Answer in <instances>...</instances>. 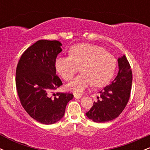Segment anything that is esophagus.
<instances>
[{
	"instance_id": "obj_1",
	"label": "esophagus",
	"mask_w": 150,
	"mask_h": 150,
	"mask_svg": "<svg viewBox=\"0 0 150 150\" xmlns=\"http://www.w3.org/2000/svg\"><path fill=\"white\" fill-rule=\"evenodd\" d=\"M74 97H75V99H80V98L82 97V95H80V94H74Z\"/></svg>"
}]
</instances>
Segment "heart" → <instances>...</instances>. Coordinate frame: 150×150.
Listing matches in <instances>:
<instances>
[{
	"label": "heart",
	"mask_w": 150,
	"mask_h": 150,
	"mask_svg": "<svg viewBox=\"0 0 150 150\" xmlns=\"http://www.w3.org/2000/svg\"><path fill=\"white\" fill-rule=\"evenodd\" d=\"M68 57H58L55 68L60 76L69 80L80 70L82 73L67 85L68 90L81 93L91 84L101 87L112 78L116 66L115 58L101 46L90 44L73 46Z\"/></svg>",
	"instance_id": "heart-1"
}]
</instances>
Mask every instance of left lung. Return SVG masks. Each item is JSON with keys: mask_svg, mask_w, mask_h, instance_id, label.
Here are the masks:
<instances>
[{"mask_svg": "<svg viewBox=\"0 0 150 150\" xmlns=\"http://www.w3.org/2000/svg\"><path fill=\"white\" fill-rule=\"evenodd\" d=\"M118 73L110 85L99 92L98 101L86 113L96 123H104L117 118L123 111L130 99L132 75L130 65L125 55L118 58Z\"/></svg>", "mask_w": 150, "mask_h": 150, "instance_id": "left-lung-1", "label": "left lung"}]
</instances>
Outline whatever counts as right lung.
Here are the masks:
<instances>
[{
	"label": "right lung",
	"mask_w": 150,
	"mask_h": 150,
	"mask_svg": "<svg viewBox=\"0 0 150 150\" xmlns=\"http://www.w3.org/2000/svg\"><path fill=\"white\" fill-rule=\"evenodd\" d=\"M58 41L39 40L22 53L16 69V87L22 106L43 124L56 123L64 116L70 93L53 91L63 85L56 75L55 61L62 51Z\"/></svg>",
	"instance_id": "1"
}]
</instances>
